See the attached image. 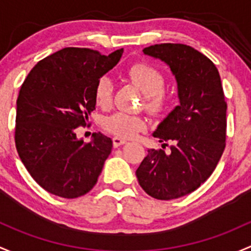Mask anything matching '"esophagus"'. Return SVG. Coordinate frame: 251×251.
Masks as SVG:
<instances>
[{
    "label": "esophagus",
    "instance_id": "1",
    "mask_svg": "<svg viewBox=\"0 0 251 251\" xmlns=\"http://www.w3.org/2000/svg\"><path fill=\"white\" fill-rule=\"evenodd\" d=\"M112 140H113V146L115 147H118L121 146V145H125L126 143V139L121 138V136H115Z\"/></svg>",
    "mask_w": 251,
    "mask_h": 251
}]
</instances>
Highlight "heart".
Returning <instances> with one entry per match:
<instances>
[{"instance_id": "1", "label": "heart", "mask_w": 251, "mask_h": 251, "mask_svg": "<svg viewBox=\"0 0 251 251\" xmlns=\"http://www.w3.org/2000/svg\"><path fill=\"white\" fill-rule=\"evenodd\" d=\"M126 76L145 94V108L151 115L158 116L167 110L169 95L163 89L165 77L158 69L146 63H135L126 70ZM112 79L107 76L100 77L94 89L97 104L108 107L112 102ZM104 128L121 138H134L146 128V120L141 116L116 112L105 118Z\"/></svg>"}]
</instances>
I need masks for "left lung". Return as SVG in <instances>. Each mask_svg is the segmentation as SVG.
<instances>
[{
  "label": "left lung",
  "instance_id": "8db88e82",
  "mask_svg": "<svg viewBox=\"0 0 251 251\" xmlns=\"http://www.w3.org/2000/svg\"><path fill=\"white\" fill-rule=\"evenodd\" d=\"M146 55L169 65L177 82L180 105L153 133L170 152L149 150L136 169L143 190L161 201L197 190L213 174L226 146V110L220 75L213 61L181 43L144 48Z\"/></svg>",
  "mask_w": 251,
  "mask_h": 251
}]
</instances>
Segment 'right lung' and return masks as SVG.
<instances>
[{"label": "right lung", "instance_id": "add662e5", "mask_svg": "<svg viewBox=\"0 0 251 251\" xmlns=\"http://www.w3.org/2000/svg\"><path fill=\"white\" fill-rule=\"evenodd\" d=\"M123 48L108 55L68 47L38 61L19 90L15 147L36 182L51 195L77 198L98 181L112 140L101 133L77 139L95 110L98 79L120 61Z\"/></svg>", "mask_w": 251, "mask_h": 251}]
</instances>
